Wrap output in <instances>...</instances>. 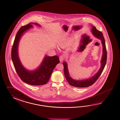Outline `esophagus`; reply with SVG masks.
Masks as SVG:
<instances>
[{
  "mask_svg": "<svg viewBox=\"0 0 120 120\" xmlns=\"http://www.w3.org/2000/svg\"><path fill=\"white\" fill-rule=\"evenodd\" d=\"M64 59H65V56L64 55H61L59 57V60L61 62H62Z\"/></svg>",
  "mask_w": 120,
  "mask_h": 120,
  "instance_id": "34e87169",
  "label": "esophagus"
}]
</instances>
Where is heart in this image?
<instances>
[{
	"mask_svg": "<svg viewBox=\"0 0 120 120\" xmlns=\"http://www.w3.org/2000/svg\"><path fill=\"white\" fill-rule=\"evenodd\" d=\"M73 41V39L72 38H70L68 42L64 45V47H66L67 48H69L71 47V46L72 45V43Z\"/></svg>",
	"mask_w": 120,
	"mask_h": 120,
	"instance_id": "heart-1",
	"label": "heart"
}]
</instances>
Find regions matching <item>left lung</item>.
I'll return each instance as SVG.
<instances>
[{
  "label": "left lung",
  "mask_w": 120,
  "mask_h": 120,
  "mask_svg": "<svg viewBox=\"0 0 120 120\" xmlns=\"http://www.w3.org/2000/svg\"><path fill=\"white\" fill-rule=\"evenodd\" d=\"M92 32L93 35L96 38H99L101 40L102 44L103 46V55L102 57L101 64V66L99 70L98 71L97 73H96L93 77L89 79L82 80H75L72 79L70 76L69 74L67 64L66 62H63V64L64 66V74L67 79V81L71 86H73L77 87H86L89 86L93 85L97 81L100 75L104 69V67L106 64L107 60V52H106V47L105 44V41L104 39L103 34L101 32L98 30L95 26H92Z\"/></svg>",
  "instance_id": "obj_1"
}]
</instances>
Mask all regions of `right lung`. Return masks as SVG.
Wrapping results in <instances>:
<instances>
[{"label": "right lung", "mask_w": 120, "mask_h": 120, "mask_svg": "<svg viewBox=\"0 0 120 120\" xmlns=\"http://www.w3.org/2000/svg\"><path fill=\"white\" fill-rule=\"evenodd\" d=\"M32 24L39 25L38 24L30 23L22 26L17 32L12 48V60L16 72L23 82L31 85H42L47 84L49 81L53 70L60 61L57 56H46L41 66L36 70L28 71L23 67L19 59V43L24 32L33 27Z\"/></svg>", "instance_id": "obj_1"}]
</instances>
